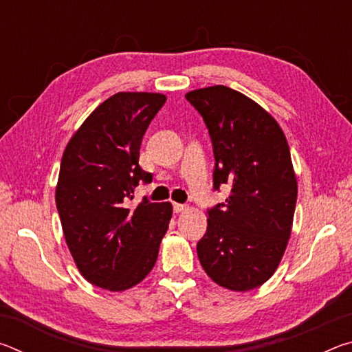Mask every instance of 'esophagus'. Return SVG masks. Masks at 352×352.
<instances>
[{"instance_id":"esophagus-1","label":"esophagus","mask_w":352,"mask_h":352,"mask_svg":"<svg viewBox=\"0 0 352 352\" xmlns=\"http://www.w3.org/2000/svg\"><path fill=\"white\" fill-rule=\"evenodd\" d=\"M186 210H188V206H186V205L174 204V211H175V212H183V211H186Z\"/></svg>"}]
</instances>
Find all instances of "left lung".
<instances>
[{"instance_id":"left-lung-1","label":"left lung","mask_w":352,"mask_h":352,"mask_svg":"<svg viewBox=\"0 0 352 352\" xmlns=\"http://www.w3.org/2000/svg\"><path fill=\"white\" fill-rule=\"evenodd\" d=\"M186 99L210 130L214 189L231 188L225 205L208 211L200 264L216 284L248 292L273 276L290 239L298 184L287 140L269 111L233 88H199Z\"/></svg>"}]
</instances>
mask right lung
I'll return each mask as SVG.
<instances>
[{"instance_id":"right-lung-1","label":"right lung","mask_w":352,"mask_h":352,"mask_svg":"<svg viewBox=\"0 0 352 352\" xmlns=\"http://www.w3.org/2000/svg\"><path fill=\"white\" fill-rule=\"evenodd\" d=\"M166 102L162 93L121 91L96 107L65 147L56 205L65 241L80 275L124 292L140 284L158 258L172 205L142 200L133 208L142 136Z\"/></svg>"}]
</instances>
